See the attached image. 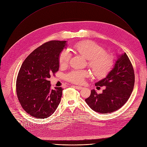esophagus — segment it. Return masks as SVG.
I'll return each instance as SVG.
<instances>
[{
	"label": "esophagus",
	"instance_id": "34e87169",
	"mask_svg": "<svg viewBox=\"0 0 147 147\" xmlns=\"http://www.w3.org/2000/svg\"><path fill=\"white\" fill-rule=\"evenodd\" d=\"M74 87L77 89V90H82L83 88V87H80V86H74Z\"/></svg>",
	"mask_w": 147,
	"mask_h": 147
}]
</instances>
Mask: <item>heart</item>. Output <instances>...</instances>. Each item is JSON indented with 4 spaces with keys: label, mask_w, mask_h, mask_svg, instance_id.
Masks as SVG:
<instances>
[{
    "label": "heart",
    "mask_w": 147,
    "mask_h": 147,
    "mask_svg": "<svg viewBox=\"0 0 147 147\" xmlns=\"http://www.w3.org/2000/svg\"><path fill=\"white\" fill-rule=\"evenodd\" d=\"M72 50L88 60V64L94 75L98 78L106 77L112 69L115 59L113 56L105 52L102 46L90 40L81 41L72 47ZM70 54L66 51H62L59 56L60 66H66L70 59ZM89 76L86 70H73L65 75L69 82L79 84L84 82V78Z\"/></svg>",
    "instance_id": "1"
}]
</instances>
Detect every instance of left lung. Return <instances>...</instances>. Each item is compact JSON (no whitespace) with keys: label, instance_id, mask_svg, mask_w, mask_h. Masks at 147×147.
<instances>
[{"label":"left lung","instance_id":"1","mask_svg":"<svg viewBox=\"0 0 147 147\" xmlns=\"http://www.w3.org/2000/svg\"><path fill=\"white\" fill-rule=\"evenodd\" d=\"M135 81L131 63L124 53L120 56L113 69L108 75L95 84L96 86H105L102 94L91 90L90 96L85 99L89 107L100 113H112L122 107L130 98Z\"/></svg>","mask_w":147,"mask_h":147}]
</instances>
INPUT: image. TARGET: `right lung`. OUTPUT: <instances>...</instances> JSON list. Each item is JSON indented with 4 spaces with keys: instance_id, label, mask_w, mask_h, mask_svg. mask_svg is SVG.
Here are the masks:
<instances>
[{
    "instance_id": "1",
    "label": "right lung",
    "mask_w": 147,
    "mask_h": 147,
    "mask_svg": "<svg viewBox=\"0 0 147 147\" xmlns=\"http://www.w3.org/2000/svg\"><path fill=\"white\" fill-rule=\"evenodd\" d=\"M66 41L44 43L24 60L18 73L16 92L23 109L36 119L51 116L61 100V87L51 88L49 78L59 71V56Z\"/></svg>"
}]
</instances>
